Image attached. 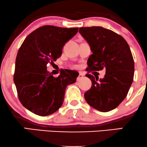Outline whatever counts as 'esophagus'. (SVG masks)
Segmentation results:
<instances>
[{"mask_svg": "<svg viewBox=\"0 0 147 147\" xmlns=\"http://www.w3.org/2000/svg\"><path fill=\"white\" fill-rule=\"evenodd\" d=\"M84 75L83 73H82V72H79V75L78 77H77V81H79L82 78V77H84Z\"/></svg>", "mask_w": 147, "mask_h": 147, "instance_id": "1", "label": "esophagus"}]
</instances>
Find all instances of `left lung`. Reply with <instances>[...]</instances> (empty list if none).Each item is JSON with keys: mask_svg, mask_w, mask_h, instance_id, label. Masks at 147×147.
Instances as JSON below:
<instances>
[{"mask_svg": "<svg viewBox=\"0 0 147 147\" xmlns=\"http://www.w3.org/2000/svg\"><path fill=\"white\" fill-rule=\"evenodd\" d=\"M79 32L90 45L92 52L87 61L89 72L106 69L103 79L87 74L92 86L84 97L92 108L101 112H109L125 99L133 83L132 53L126 40L112 30L94 26L80 28Z\"/></svg>", "mask_w": 147, "mask_h": 147, "instance_id": "1", "label": "left lung"}]
</instances>
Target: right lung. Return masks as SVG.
Listing matches in <instances>:
<instances>
[{
    "instance_id": "obj_1",
    "label": "right lung",
    "mask_w": 147,
    "mask_h": 147,
    "mask_svg": "<svg viewBox=\"0 0 147 147\" xmlns=\"http://www.w3.org/2000/svg\"><path fill=\"white\" fill-rule=\"evenodd\" d=\"M77 32L78 28L44 25L30 34L20 47L14 82L20 102L33 113L47 116L56 112L67 86L76 82L77 72L65 69L55 77L46 66L61 56L63 45Z\"/></svg>"
}]
</instances>
